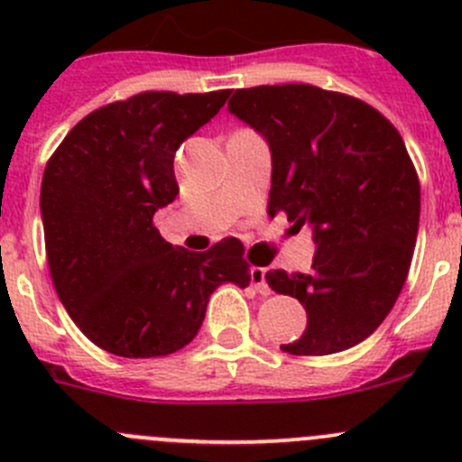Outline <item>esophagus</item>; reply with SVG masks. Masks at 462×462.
Returning <instances> with one entry per match:
<instances>
[{
  "label": "esophagus",
  "instance_id": "1",
  "mask_svg": "<svg viewBox=\"0 0 462 462\" xmlns=\"http://www.w3.org/2000/svg\"><path fill=\"white\" fill-rule=\"evenodd\" d=\"M250 283H253L254 291L261 292V295H268L270 292L268 282H265V268H261V265H253L250 268Z\"/></svg>",
  "mask_w": 462,
  "mask_h": 462
}]
</instances>
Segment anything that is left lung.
<instances>
[{
	"mask_svg": "<svg viewBox=\"0 0 462 462\" xmlns=\"http://www.w3.org/2000/svg\"><path fill=\"white\" fill-rule=\"evenodd\" d=\"M227 109L270 144L268 214L309 223L318 244L310 273H265L274 292L300 300L309 315L282 351L356 346L393 309L416 245L420 183L402 136L360 97L313 85L236 88Z\"/></svg>",
	"mask_w": 462,
	"mask_h": 462,
	"instance_id": "obj_1",
	"label": "left lung"
}]
</instances>
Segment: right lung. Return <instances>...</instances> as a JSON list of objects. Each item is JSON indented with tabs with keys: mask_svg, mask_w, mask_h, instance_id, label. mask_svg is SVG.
Returning <instances> with one entry per match:
<instances>
[{
	"mask_svg": "<svg viewBox=\"0 0 462 462\" xmlns=\"http://www.w3.org/2000/svg\"><path fill=\"white\" fill-rule=\"evenodd\" d=\"M227 96L230 88L143 91L111 102L85 116L46 162L40 208L51 277L67 313L102 351H180L221 283H250L239 239L189 253L153 226V212L179 194L176 149Z\"/></svg>",
	"mask_w": 462,
	"mask_h": 462,
	"instance_id": "obj_1",
	"label": "right lung"
}]
</instances>
